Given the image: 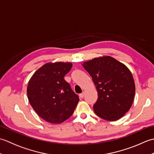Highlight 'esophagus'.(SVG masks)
Segmentation results:
<instances>
[{"label":"esophagus","mask_w":154,"mask_h":154,"mask_svg":"<svg viewBox=\"0 0 154 154\" xmlns=\"http://www.w3.org/2000/svg\"><path fill=\"white\" fill-rule=\"evenodd\" d=\"M84 96H85V93L84 92L79 94V97H80V98H81V99H83V98L84 97Z\"/></svg>","instance_id":"1"}]
</instances>
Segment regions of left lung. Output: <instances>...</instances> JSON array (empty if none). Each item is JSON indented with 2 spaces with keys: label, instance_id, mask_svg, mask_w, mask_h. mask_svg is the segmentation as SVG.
<instances>
[{
  "label": "left lung",
  "instance_id": "left-lung-1",
  "mask_svg": "<svg viewBox=\"0 0 154 154\" xmlns=\"http://www.w3.org/2000/svg\"><path fill=\"white\" fill-rule=\"evenodd\" d=\"M82 65L92 77L99 95L93 106L94 112L108 121L121 119L130 110L134 98L131 71L108 55L83 62Z\"/></svg>",
  "mask_w": 154,
  "mask_h": 154
}]
</instances>
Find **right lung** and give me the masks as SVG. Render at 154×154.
I'll return each mask as SVG.
<instances>
[{
	"label": "right lung",
	"mask_w": 154,
	"mask_h": 154,
	"mask_svg": "<svg viewBox=\"0 0 154 154\" xmlns=\"http://www.w3.org/2000/svg\"><path fill=\"white\" fill-rule=\"evenodd\" d=\"M70 62L47 63L35 72L27 87L28 100L39 116L48 122L60 124L73 114L79 99L64 76Z\"/></svg>",
	"instance_id": "1"
}]
</instances>
